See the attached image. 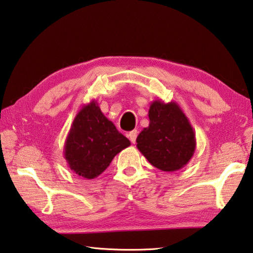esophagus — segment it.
<instances>
[{
    "label": "esophagus",
    "mask_w": 253,
    "mask_h": 253,
    "mask_svg": "<svg viewBox=\"0 0 253 253\" xmlns=\"http://www.w3.org/2000/svg\"><path fill=\"white\" fill-rule=\"evenodd\" d=\"M136 135H138V131H136V130H133V131H131V132H129V134H127V136H129L130 141H131L132 143H135V140H136Z\"/></svg>",
    "instance_id": "esophagus-1"
}]
</instances>
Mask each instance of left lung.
<instances>
[{
	"instance_id": "obj_1",
	"label": "left lung",
	"mask_w": 253,
	"mask_h": 253,
	"mask_svg": "<svg viewBox=\"0 0 253 253\" xmlns=\"http://www.w3.org/2000/svg\"><path fill=\"white\" fill-rule=\"evenodd\" d=\"M149 126L136 138V148L156 168L179 170L192 159L196 138L183 110L176 102L156 99L149 109Z\"/></svg>"
}]
</instances>
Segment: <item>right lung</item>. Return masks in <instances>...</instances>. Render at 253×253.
I'll return each instance as SVG.
<instances>
[{
  "label": "right lung",
  "mask_w": 253,
  "mask_h": 253,
  "mask_svg": "<svg viewBox=\"0 0 253 253\" xmlns=\"http://www.w3.org/2000/svg\"><path fill=\"white\" fill-rule=\"evenodd\" d=\"M130 144L129 139L120 133L94 99L83 106L74 119L65 141L64 155L70 170L93 179Z\"/></svg>",
  "instance_id": "1"
}]
</instances>
